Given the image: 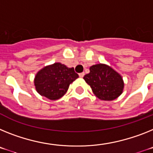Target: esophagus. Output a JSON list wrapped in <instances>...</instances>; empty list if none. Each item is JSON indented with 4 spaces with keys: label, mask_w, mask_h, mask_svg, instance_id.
<instances>
[{
    "label": "esophagus",
    "mask_w": 153,
    "mask_h": 153,
    "mask_svg": "<svg viewBox=\"0 0 153 153\" xmlns=\"http://www.w3.org/2000/svg\"><path fill=\"white\" fill-rule=\"evenodd\" d=\"M84 75H85L84 72H82V73H80V74H79V77H80V78H83V77H84Z\"/></svg>",
    "instance_id": "obj_1"
}]
</instances>
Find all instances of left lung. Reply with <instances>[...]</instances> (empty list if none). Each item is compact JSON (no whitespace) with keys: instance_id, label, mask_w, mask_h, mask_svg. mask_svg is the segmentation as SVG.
<instances>
[{"instance_id":"left-lung-1","label":"left lung","mask_w":153,"mask_h":153,"mask_svg":"<svg viewBox=\"0 0 153 153\" xmlns=\"http://www.w3.org/2000/svg\"><path fill=\"white\" fill-rule=\"evenodd\" d=\"M90 72L84 76L97 98L101 100L112 101L123 93L124 82L119 73L105 64L91 66Z\"/></svg>"}]
</instances>
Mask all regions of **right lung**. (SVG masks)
Returning a JSON list of instances; mask_svg holds the SVG:
<instances>
[{
  "label": "right lung",
  "mask_w": 153,
  "mask_h": 153,
  "mask_svg": "<svg viewBox=\"0 0 153 153\" xmlns=\"http://www.w3.org/2000/svg\"><path fill=\"white\" fill-rule=\"evenodd\" d=\"M78 78L74 68L56 62L41 69L36 74L34 83L36 91L42 96L57 100L67 92L70 84Z\"/></svg>",
  "instance_id": "1"
}]
</instances>
